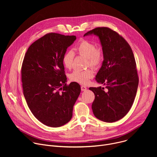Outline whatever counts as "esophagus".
Listing matches in <instances>:
<instances>
[{"label": "esophagus", "instance_id": "esophagus-1", "mask_svg": "<svg viewBox=\"0 0 157 157\" xmlns=\"http://www.w3.org/2000/svg\"><path fill=\"white\" fill-rule=\"evenodd\" d=\"M81 91H86L87 90V87L85 86H81Z\"/></svg>", "mask_w": 157, "mask_h": 157}]
</instances>
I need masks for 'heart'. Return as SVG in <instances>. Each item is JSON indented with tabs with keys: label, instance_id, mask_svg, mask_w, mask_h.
Segmentation results:
<instances>
[{
	"label": "heart",
	"instance_id": "heart-1",
	"mask_svg": "<svg viewBox=\"0 0 157 157\" xmlns=\"http://www.w3.org/2000/svg\"><path fill=\"white\" fill-rule=\"evenodd\" d=\"M76 52L81 55L87 58V64L94 68L98 67L103 59L102 51L99 48H96L95 44L89 40H82L75 48ZM74 59V53L70 50L66 52L63 56V64L67 69H70ZM94 73L92 70L85 71H74L70 76L71 81L82 84H87L94 76Z\"/></svg>",
	"mask_w": 157,
	"mask_h": 157
}]
</instances>
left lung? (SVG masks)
<instances>
[{"mask_svg": "<svg viewBox=\"0 0 157 157\" xmlns=\"http://www.w3.org/2000/svg\"><path fill=\"white\" fill-rule=\"evenodd\" d=\"M89 35L100 40L104 60L95 79L107 89L105 92L101 86L89 88L95 95L93 114L102 121L114 122L128 113L135 99L139 85L136 60L128 43L113 30L98 27L84 36Z\"/></svg>", "mask_w": 157, "mask_h": 157, "instance_id": "left-lung-1", "label": "left lung"}]
</instances>
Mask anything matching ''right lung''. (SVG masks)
I'll list each match as a JSON object with an SVG mask.
<instances>
[{
  "mask_svg": "<svg viewBox=\"0 0 157 157\" xmlns=\"http://www.w3.org/2000/svg\"><path fill=\"white\" fill-rule=\"evenodd\" d=\"M76 39L73 35L48 33L31 44L22 63V87L28 106L40 122L49 127H61L71 119L81 93L78 83L66 85L62 61Z\"/></svg>",
  "mask_w": 157,
  "mask_h": 157,
  "instance_id": "1",
  "label": "right lung"
}]
</instances>
